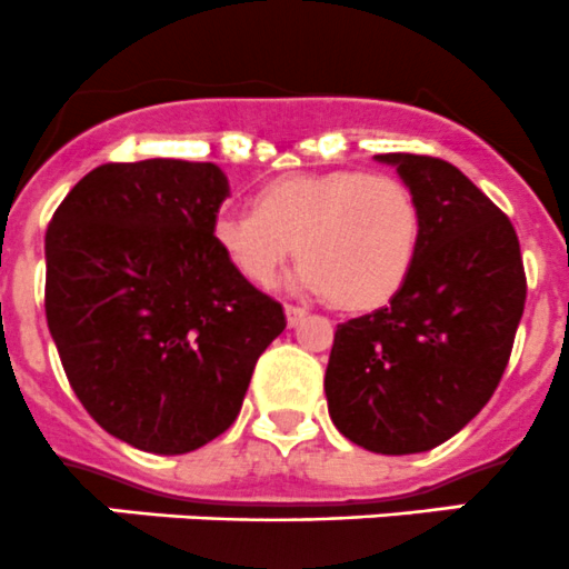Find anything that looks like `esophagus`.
Listing matches in <instances>:
<instances>
[{"mask_svg": "<svg viewBox=\"0 0 569 569\" xmlns=\"http://www.w3.org/2000/svg\"><path fill=\"white\" fill-rule=\"evenodd\" d=\"M284 315H287V323L298 326L303 320V315H307V309L298 307V303H284Z\"/></svg>", "mask_w": 569, "mask_h": 569, "instance_id": "obj_1", "label": "esophagus"}]
</instances>
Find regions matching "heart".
<instances>
[{"mask_svg":"<svg viewBox=\"0 0 569 569\" xmlns=\"http://www.w3.org/2000/svg\"><path fill=\"white\" fill-rule=\"evenodd\" d=\"M251 207L212 221L223 257L268 287L298 251L296 282L348 309L390 301L420 249L418 199L390 173H287L262 184Z\"/></svg>","mask_w":569,"mask_h":569,"instance_id":"b5f03b06","label":"heart"}]
</instances>
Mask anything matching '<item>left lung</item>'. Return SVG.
<instances>
[{
    "label": "left lung",
    "instance_id": "8db88e82",
    "mask_svg": "<svg viewBox=\"0 0 569 569\" xmlns=\"http://www.w3.org/2000/svg\"><path fill=\"white\" fill-rule=\"evenodd\" d=\"M420 207L407 282L335 331L326 398L340 435L365 451L420 453L451 440L498 390L526 307L515 227L451 162L379 154Z\"/></svg>",
    "mask_w": 569,
    "mask_h": 569
}]
</instances>
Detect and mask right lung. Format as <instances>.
<instances>
[{"label":"right lung","instance_id":"add662e5","mask_svg":"<svg viewBox=\"0 0 569 569\" xmlns=\"http://www.w3.org/2000/svg\"><path fill=\"white\" fill-rule=\"evenodd\" d=\"M229 196L212 162H104L47 229V323L88 415L149 453L229 429L284 309L212 240Z\"/></svg>","mask_w":569,"mask_h":569}]
</instances>
